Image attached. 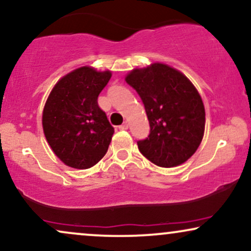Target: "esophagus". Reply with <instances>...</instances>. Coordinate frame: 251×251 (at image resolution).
<instances>
[{"label": "esophagus", "mask_w": 251, "mask_h": 251, "mask_svg": "<svg viewBox=\"0 0 251 251\" xmlns=\"http://www.w3.org/2000/svg\"><path fill=\"white\" fill-rule=\"evenodd\" d=\"M128 128V123L125 122L123 124V125L119 126V129H127Z\"/></svg>", "instance_id": "34e87169"}]
</instances>
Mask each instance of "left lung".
I'll use <instances>...</instances> for the list:
<instances>
[{
  "mask_svg": "<svg viewBox=\"0 0 251 251\" xmlns=\"http://www.w3.org/2000/svg\"><path fill=\"white\" fill-rule=\"evenodd\" d=\"M125 80L143 100L150 122L139 151L161 167L187 161L200 146L206 123L203 102L191 80L161 63L134 69Z\"/></svg>",
  "mask_w": 251,
  "mask_h": 251,
  "instance_id": "1",
  "label": "left lung"
}]
</instances>
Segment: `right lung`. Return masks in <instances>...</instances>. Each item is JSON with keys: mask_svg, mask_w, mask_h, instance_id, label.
<instances>
[{"mask_svg": "<svg viewBox=\"0 0 251 251\" xmlns=\"http://www.w3.org/2000/svg\"><path fill=\"white\" fill-rule=\"evenodd\" d=\"M111 72L83 66L58 80L43 110V131L53 153L66 166L86 170L106 154L114 128L98 106Z\"/></svg>", "mask_w": 251, "mask_h": 251, "instance_id": "right-lung-1", "label": "right lung"}]
</instances>
